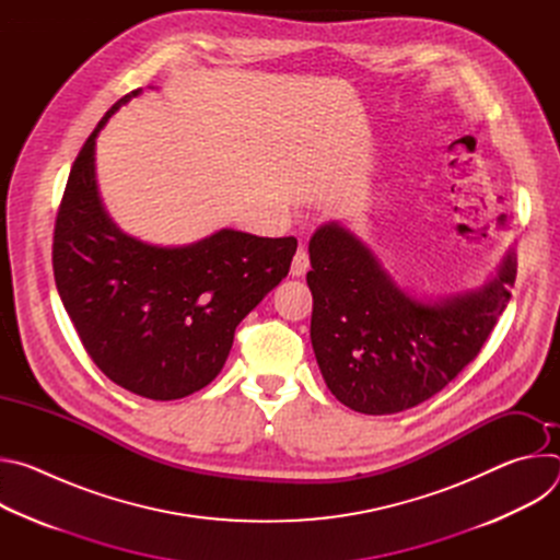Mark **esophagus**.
I'll return each mask as SVG.
<instances>
[{
	"instance_id": "esophagus-1",
	"label": "esophagus",
	"mask_w": 560,
	"mask_h": 560,
	"mask_svg": "<svg viewBox=\"0 0 560 560\" xmlns=\"http://www.w3.org/2000/svg\"><path fill=\"white\" fill-rule=\"evenodd\" d=\"M307 268H310V255H307L305 248H299L292 257L290 272H292V277H303L307 272Z\"/></svg>"
}]
</instances>
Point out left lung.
<instances>
[{"label":"left lung","instance_id":"8db88e82","mask_svg":"<svg viewBox=\"0 0 560 560\" xmlns=\"http://www.w3.org/2000/svg\"><path fill=\"white\" fill-rule=\"evenodd\" d=\"M310 339L330 392L361 415H396L441 392L478 357L516 281L510 253L476 292L421 303L398 290L339 223L310 238Z\"/></svg>","mask_w":560,"mask_h":560}]
</instances>
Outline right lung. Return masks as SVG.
Masks as SVG:
<instances>
[{"instance_id": "obj_1", "label": "right lung", "mask_w": 560, "mask_h": 560, "mask_svg": "<svg viewBox=\"0 0 560 560\" xmlns=\"http://www.w3.org/2000/svg\"><path fill=\"white\" fill-rule=\"evenodd\" d=\"M97 124L70 168L52 232L61 303L95 365L152 401L206 387L223 368L244 316L288 275L294 236L219 230L197 244L159 248L124 234L95 184Z\"/></svg>"}]
</instances>
